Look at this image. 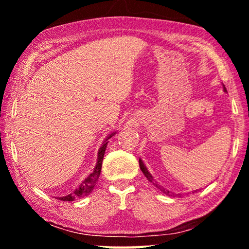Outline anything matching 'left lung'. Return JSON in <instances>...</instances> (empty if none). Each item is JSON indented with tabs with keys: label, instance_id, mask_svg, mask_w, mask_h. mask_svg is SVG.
Returning a JSON list of instances; mask_svg holds the SVG:
<instances>
[{
	"label": "left lung",
	"instance_id": "1",
	"mask_svg": "<svg viewBox=\"0 0 249 249\" xmlns=\"http://www.w3.org/2000/svg\"><path fill=\"white\" fill-rule=\"evenodd\" d=\"M140 167H141V169H142V174H144L145 175V177H146V178L147 179H148L149 181H150V182H153L154 184L156 183L155 182V181H154V178H153V176H151L150 174H149V172H148V170H147V168L145 167V165H144V162H142V160L140 159ZM156 185H158V184H156ZM161 190H162V189H161ZM163 192H165L166 193V195H169V191H165V189H163V190H162Z\"/></svg>",
	"mask_w": 249,
	"mask_h": 249
}]
</instances>
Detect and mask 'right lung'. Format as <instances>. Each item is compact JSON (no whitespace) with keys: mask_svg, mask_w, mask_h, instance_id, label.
Wrapping results in <instances>:
<instances>
[{"mask_svg":"<svg viewBox=\"0 0 249 249\" xmlns=\"http://www.w3.org/2000/svg\"><path fill=\"white\" fill-rule=\"evenodd\" d=\"M113 134L109 135L107 137V140L111 138ZM107 140H105L103 142L102 146L100 147L99 149V153H98V162H96V166L94 168V170L92 174H90L88 176V178H86L83 180V182L79 185L78 189H75V190L70 193L67 196H62V197H58L59 200L61 201H73L75 199H79V197H82V196H86L88 195H90L93 190L94 185L96 183V181H98L100 174H101V168H102V161H103V157H104V153H105V149H107Z\"/></svg>","mask_w":249,"mask_h":249,"instance_id":"1","label":"right lung"}]
</instances>
